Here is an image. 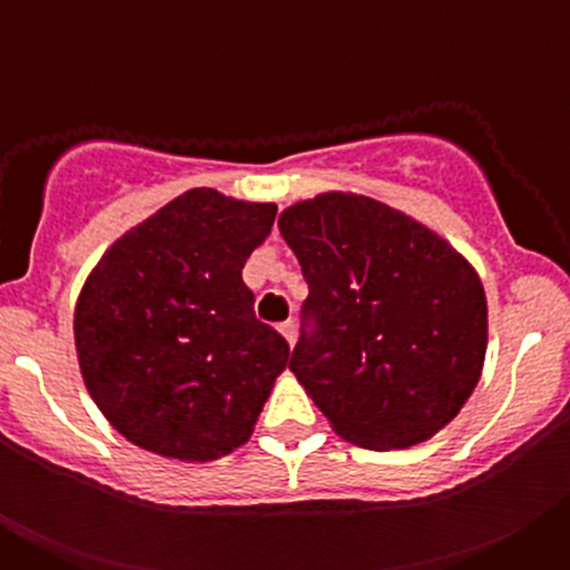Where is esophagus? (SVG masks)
Instances as JSON below:
<instances>
[{"instance_id":"34e87169","label":"esophagus","mask_w":570,"mask_h":570,"mask_svg":"<svg viewBox=\"0 0 570 570\" xmlns=\"http://www.w3.org/2000/svg\"><path fill=\"white\" fill-rule=\"evenodd\" d=\"M279 334L285 336V340H288V345H294V342H296V322H294V320L282 322V325H279Z\"/></svg>"}]
</instances>
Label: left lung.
Here are the masks:
<instances>
[{"label":"left lung","instance_id":"obj_1","mask_svg":"<svg viewBox=\"0 0 570 570\" xmlns=\"http://www.w3.org/2000/svg\"><path fill=\"white\" fill-rule=\"evenodd\" d=\"M279 230L308 282L288 367L336 434L391 451L454 420L485 362L476 271L434 230L367 196L296 203Z\"/></svg>","mask_w":570,"mask_h":570}]
</instances>
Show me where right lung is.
I'll list each match as a JSON object with an SVG mask.
<instances>
[{"instance_id":"right-lung-1","label":"right lung","mask_w":570,"mask_h":570,"mask_svg":"<svg viewBox=\"0 0 570 570\" xmlns=\"http://www.w3.org/2000/svg\"><path fill=\"white\" fill-rule=\"evenodd\" d=\"M276 205L194 188L114 242L73 316L85 385L134 445L208 462L245 445L291 347L242 282Z\"/></svg>"}]
</instances>
